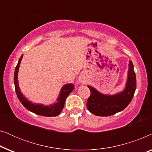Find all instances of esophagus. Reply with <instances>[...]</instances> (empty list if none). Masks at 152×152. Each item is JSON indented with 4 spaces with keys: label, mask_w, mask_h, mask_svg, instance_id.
I'll return each instance as SVG.
<instances>
[{
    "label": "esophagus",
    "mask_w": 152,
    "mask_h": 152,
    "mask_svg": "<svg viewBox=\"0 0 152 152\" xmlns=\"http://www.w3.org/2000/svg\"><path fill=\"white\" fill-rule=\"evenodd\" d=\"M82 80H83V77H80V82H82Z\"/></svg>",
    "instance_id": "esophagus-1"
}]
</instances>
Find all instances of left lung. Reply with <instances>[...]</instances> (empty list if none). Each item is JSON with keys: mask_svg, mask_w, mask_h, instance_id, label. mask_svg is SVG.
<instances>
[{"mask_svg": "<svg viewBox=\"0 0 152 152\" xmlns=\"http://www.w3.org/2000/svg\"><path fill=\"white\" fill-rule=\"evenodd\" d=\"M91 95L86 107L91 113L97 116H109L122 111L132 101L136 88V77L132 61L129 64L128 80L124 91L115 95H105L89 86Z\"/></svg>", "mask_w": 152, "mask_h": 152, "instance_id": "obj_1", "label": "left lung"}]
</instances>
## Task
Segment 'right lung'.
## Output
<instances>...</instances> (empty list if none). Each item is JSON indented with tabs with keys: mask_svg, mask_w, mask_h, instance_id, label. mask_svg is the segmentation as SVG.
<instances>
[{
	"mask_svg": "<svg viewBox=\"0 0 152 152\" xmlns=\"http://www.w3.org/2000/svg\"><path fill=\"white\" fill-rule=\"evenodd\" d=\"M22 58L23 55L20 57L19 60H18L17 66H16L14 77V86H15V91L19 101L21 102L22 104L28 110V111L32 112V113L37 114V115L46 116V117H54V116L58 115L59 114H60V113H61V111L64 109L66 97H67L68 96V95L73 91L74 85L70 84H66L65 86H63V88H61V93H60L59 98H58L57 102L56 104L50 105L49 107L48 106H43L41 104H32L29 101H28V99H27L26 97H23V95L22 93H20V91L18 84V71Z\"/></svg>",
	"mask_w": 152,
	"mask_h": 152,
	"instance_id": "right-lung-1",
	"label": "right lung"
}]
</instances>
